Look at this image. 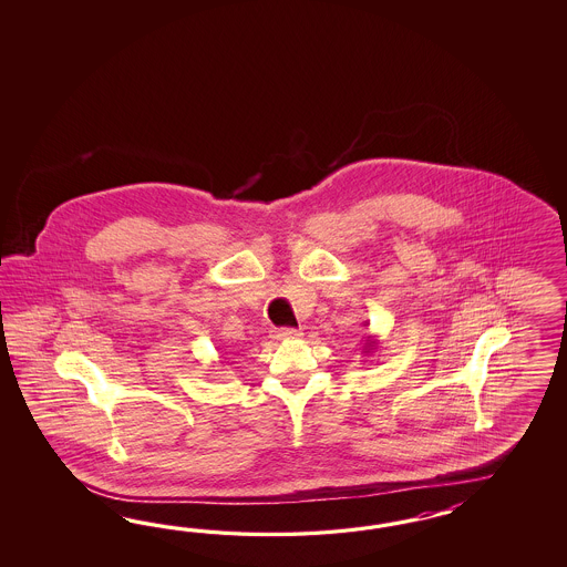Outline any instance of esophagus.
Segmentation results:
<instances>
[{
  "mask_svg": "<svg viewBox=\"0 0 567 567\" xmlns=\"http://www.w3.org/2000/svg\"><path fill=\"white\" fill-rule=\"evenodd\" d=\"M275 337L280 339V341H291V339H299L301 337V330H297V328H280V330H276Z\"/></svg>",
  "mask_w": 567,
  "mask_h": 567,
  "instance_id": "esophagus-1",
  "label": "esophagus"
}]
</instances>
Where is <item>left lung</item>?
<instances>
[{
	"instance_id": "1",
	"label": "left lung",
	"mask_w": 567,
	"mask_h": 567,
	"mask_svg": "<svg viewBox=\"0 0 567 567\" xmlns=\"http://www.w3.org/2000/svg\"><path fill=\"white\" fill-rule=\"evenodd\" d=\"M377 347H378L377 339H374V337H370V334H368V337H365V343H363V351H361V353H363V355H372V353H374V351H377Z\"/></svg>"
}]
</instances>
